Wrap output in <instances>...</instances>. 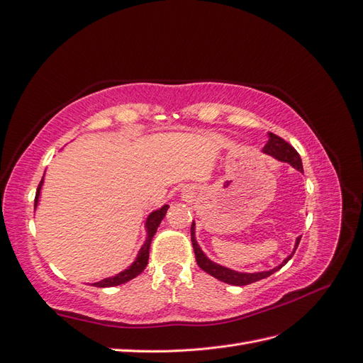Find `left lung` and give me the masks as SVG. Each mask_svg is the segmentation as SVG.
Listing matches in <instances>:
<instances>
[{
    "mask_svg": "<svg viewBox=\"0 0 363 363\" xmlns=\"http://www.w3.org/2000/svg\"><path fill=\"white\" fill-rule=\"evenodd\" d=\"M263 153L275 157L277 161H281V162H288L289 165H292L296 170L301 172L303 173V165H301V159H300V155L297 153V150L294 148L291 143L286 142L284 139H281L280 136H277V134L274 133H269V140L263 148ZM191 244H193V250H195V257H196V263L198 266L202 269V271H206L207 274H210L212 277L218 278L220 281H224L227 284H233V286H246V284H250V283H255V281H259L263 280V278L272 275L274 272H277L278 269H281L288 261L292 258L294 252L297 250L298 247V242L301 240V237L297 238L296 241V247H294L292 254L286 257L283 259L281 264H278L277 267L271 269V271H263V272H252V274H247V272H238V271H233V269H229L225 266H221L218 263H213L212 259L207 258L204 252L201 250L199 244L196 241V233H195V223H191Z\"/></svg>",
    "mask_w": 363,
    "mask_h": 363,
    "instance_id": "8db88e82",
    "label": "left lung"
}]
</instances>
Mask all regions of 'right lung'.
<instances>
[{
    "label": "right lung",
    "mask_w": 363,
    "mask_h": 363,
    "mask_svg": "<svg viewBox=\"0 0 363 363\" xmlns=\"http://www.w3.org/2000/svg\"><path fill=\"white\" fill-rule=\"evenodd\" d=\"M45 179V176H43ZM43 179H41V182L38 184V189H37V195H35V204H33V207L37 208L38 206V198H40V191H41V185H43ZM168 204L162 206L161 208L155 210V212H151L147 218V223H145V230H147V240L145 242L142 244V247L139 250V254L136 257V259L133 261V264L130 267H126L125 271L116 274L114 277H108V278H104V280H100L97 283H92V286H96V288H113V286H119V284H123L126 281L133 280V278H136L139 274H142L143 269L147 267L148 264V257H150V244H151V240H153L155 233L157 230L159 224H161V221L164 220V216L167 213L168 210Z\"/></svg>",
    "instance_id": "1"
}]
</instances>
